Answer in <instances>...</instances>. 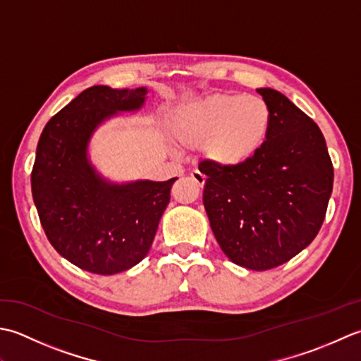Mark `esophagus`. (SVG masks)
I'll return each mask as SVG.
<instances>
[{
  "label": "esophagus",
  "mask_w": 361,
  "mask_h": 361,
  "mask_svg": "<svg viewBox=\"0 0 361 361\" xmlns=\"http://www.w3.org/2000/svg\"><path fill=\"white\" fill-rule=\"evenodd\" d=\"M190 176H191V179H193L200 187H202L205 183V176L200 170H193L190 173Z\"/></svg>",
  "instance_id": "1"
}]
</instances>
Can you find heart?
<instances>
[{"label": "heart", "mask_w": 361, "mask_h": 361, "mask_svg": "<svg viewBox=\"0 0 361 361\" xmlns=\"http://www.w3.org/2000/svg\"><path fill=\"white\" fill-rule=\"evenodd\" d=\"M271 123V107L262 97L216 93L179 107L171 126L183 146H205L212 164L235 168L260 151L269 135Z\"/></svg>", "instance_id": "b5f03b06"}]
</instances>
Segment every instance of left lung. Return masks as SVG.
Listing matches in <instances>:
<instances>
[{
    "mask_svg": "<svg viewBox=\"0 0 361 361\" xmlns=\"http://www.w3.org/2000/svg\"><path fill=\"white\" fill-rule=\"evenodd\" d=\"M273 114L267 142L246 164H204L202 202L223 252L243 268L283 264L318 235L334 188L326 140L310 116L273 88H259Z\"/></svg>",
    "mask_w": 361,
    "mask_h": 361,
    "instance_id": "obj_1",
    "label": "left lung"
}]
</instances>
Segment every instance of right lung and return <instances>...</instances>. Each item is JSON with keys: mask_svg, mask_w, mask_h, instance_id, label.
I'll use <instances>...</instances> for the list:
<instances>
[{"mask_svg": "<svg viewBox=\"0 0 361 361\" xmlns=\"http://www.w3.org/2000/svg\"><path fill=\"white\" fill-rule=\"evenodd\" d=\"M146 93L87 88L47 123L37 145L31 187L43 231L63 259L88 273L116 274L145 259L178 179L115 183L88 159L98 126L142 109Z\"/></svg>", "mask_w": 361, "mask_h": 361, "instance_id": "right-lung-1", "label": "right lung"}]
</instances>
